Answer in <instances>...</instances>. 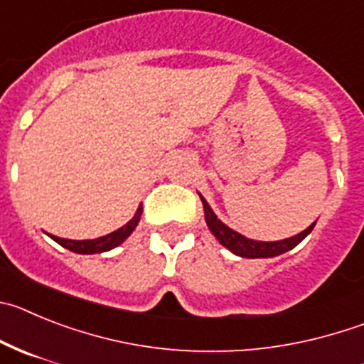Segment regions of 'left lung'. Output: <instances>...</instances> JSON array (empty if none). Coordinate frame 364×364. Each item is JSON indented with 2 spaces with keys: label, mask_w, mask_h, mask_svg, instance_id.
<instances>
[{
  "label": "left lung",
  "mask_w": 364,
  "mask_h": 364,
  "mask_svg": "<svg viewBox=\"0 0 364 364\" xmlns=\"http://www.w3.org/2000/svg\"><path fill=\"white\" fill-rule=\"evenodd\" d=\"M200 200H202V204H204V215L205 222H208V228L211 229V232L216 236V240L222 243L223 247H228L229 251L235 252V255L238 256H243V258H272V256H278L282 255V252L291 251V249H294L316 225L314 222L312 225H309L305 231L299 232V235L292 236V238L279 240V242H255V240L245 238V236H242L240 232L228 228L223 222H220V220L216 218L215 213H213V209L209 208L208 202L204 200V196L200 195Z\"/></svg>",
  "instance_id": "8db88e82"
}]
</instances>
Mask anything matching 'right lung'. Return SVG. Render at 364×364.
I'll return each instance as SVG.
<instances>
[{
    "mask_svg": "<svg viewBox=\"0 0 364 364\" xmlns=\"http://www.w3.org/2000/svg\"><path fill=\"white\" fill-rule=\"evenodd\" d=\"M142 215V205L136 209L135 216L129 220L126 225H122L121 229H117V231L109 232V235L101 236V238L95 240H66V238H58V236H52L59 245H63L65 249L72 252H79V255H95V252H105L109 251V249L117 247V245H121L126 238L133 232V229L136 228V223L141 220Z\"/></svg>",
    "mask_w": 364,
    "mask_h": 364,
    "instance_id": "obj_1",
    "label": "right lung"
}]
</instances>
